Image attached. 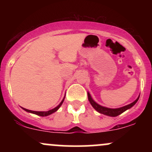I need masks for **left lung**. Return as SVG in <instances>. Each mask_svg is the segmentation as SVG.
Here are the masks:
<instances>
[{"instance_id":"left-lung-1","label":"left lung","mask_w":152,"mask_h":152,"mask_svg":"<svg viewBox=\"0 0 152 152\" xmlns=\"http://www.w3.org/2000/svg\"><path fill=\"white\" fill-rule=\"evenodd\" d=\"M87 96H88V100L90 102V104L92 105V107L95 109L97 112H99V113H102V114L105 115L110 116V117H116V116L119 115L121 113H123L124 112H125L126 110H129L131 107H132L133 106L137 103V102L138 101L140 96L137 97V99H136L134 102H133L132 103L129 104L124 106V107H120V108H115V109H112V108H108V107H103V106L99 104L98 103H96L94 100L93 99V98L90 96V93L87 92Z\"/></svg>"}]
</instances>
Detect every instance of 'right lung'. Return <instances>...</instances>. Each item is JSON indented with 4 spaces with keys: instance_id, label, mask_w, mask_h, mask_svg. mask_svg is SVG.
<instances>
[{
    "instance_id": "obj_1",
    "label": "right lung",
    "mask_w": 152,
    "mask_h": 152,
    "mask_svg": "<svg viewBox=\"0 0 152 152\" xmlns=\"http://www.w3.org/2000/svg\"><path fill=\"white\" fill-rule=\"evenodd\" d=\"M65 96H64V98H63V99H62V101L60 102V104H59L58 105L57 107H55V108L52 109V110H48V111H40V112H39V111H32V110H27V109L23 108V107H22V109L23 110H25V111L28 112V113H33V114L37 115H39V116H42V117H44V116L50 115V114H52V113H55V112H56L58 110H59V108L61 107V106H62V103H63V102H64V100H65Z\"/></svg>"
}]
</instances>
